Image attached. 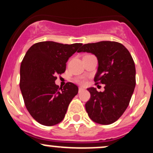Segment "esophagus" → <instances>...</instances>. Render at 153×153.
Segmentation results:
<instances>
[{
    "instance_id": "34e87169",
    "label": "esophagus",
    "mask_w": 153,
    "mask_h": 153,
    "mask_svg": "<svg viewBox=\"0 0 153 153\" xmlns=\"http://www.w3.org/2000/svg\"><path fill=\"white\" fill-rule=\"evenodd\" d=\"M82 91H84V89L82 88H79V89H78V92H79V93L82 92Z\"/></svg>"
}]
</instances>
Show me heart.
I'll return each mask as SVG.
<instances>
[{
  "label": "heart",
  "instance_id": "obj_1",
  "mask_svg": "<svg viewBox=\"0 0 153 153\" xmlns=\"http://www.w3.org/2000/svg\"><path fill=\"white\" fill-rule=\"evenodd\" d=\"M77 82H78L79 84H80V85H85V83H86V80H85V78H78L76 80Z\"/></svg>",
  "mask_w": 153,
  "mask_h": 153
}]
</instances>
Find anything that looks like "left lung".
Segmentation results:
<instances>
[{"label": "left lung", "instance_id": "8db88e82", "mask_svg": "<svg viewBox=\"0 0 153 153\" xmlns=\"http://www.w3.org/2000/svg\"><path fill=\"white\" fill-rule=\"evenodd\" d=\"M94 54L99 68L95 84H104L99 92L89 88L91 99L85 103L88 117L95 122L110 124L120 118L129 106L136 85V70L131 54L117 42L102 41L83 45L78 52Z\"/></svg>", "mask_w": 153, "mask_h": 153}]
</instances>
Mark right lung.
<instances>
[{
    "label": "right lung",
    "instance_id": "obj_1",
    "mask_svg": "<svg viewBox=\"0 0 153 153\" xmlns=\"http://www.w3.org/2000/svg\"><path fill=\"white\" fill-rule=\"evenodd\" d=\"M81 43L41 42L28 50L20 68V89L26 109L36 122L53 126L62 122L78 88L67 82L60 91L54 81L65 73L66 62Z\"/></svg>",
    "mask_w": 153,
    "mask_h": 153
}]
</instances>
